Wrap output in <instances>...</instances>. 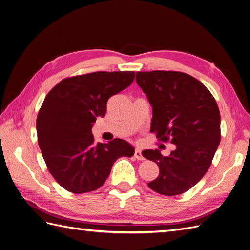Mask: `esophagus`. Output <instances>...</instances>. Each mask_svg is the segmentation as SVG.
Listing matches in <instances>:
<instances>
[{
	"mask_svg": "<svg viewBox=\"0 0 250 250\" xmlns=\"http://www.w3.org/2000/svg\"><path fill=\"white\" fill-rule=\"evenodd\" d=\"M134 157L137 158L138 161H144V160H145V157H144V155L142 154V151L140 149H135V151H134Z\"/></svg>",
	"mask_w": 250,
	"mask_h": 250,
	"instance_id": "34e87169",
	"label": "esophagus"
}]
</instances>
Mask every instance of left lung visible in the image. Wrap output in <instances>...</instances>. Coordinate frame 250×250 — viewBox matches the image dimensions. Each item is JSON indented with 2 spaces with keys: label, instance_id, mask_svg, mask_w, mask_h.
<instances>
[{
  "label": "left lung",
  "instance_id": "8db88e82",
  "mask_svg": "<svg viewBox=\"0 0 250 250\" xmlns=\"http://www.w3.org/2000/svg\"><path fill=\"white\" fill-rule=\"evenodd\" d=\"M135 79L152 105L150 131L176 146L169 156L157 149L143 151L160 168L148 187L165 196L183 194L208 172L220 143L217 102L203 83L183 72H138Z\"/></svg>",
  "mask_w": 250,
  "mask_h": 250
}]
</instances>
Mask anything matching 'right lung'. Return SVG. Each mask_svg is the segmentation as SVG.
Wrapping results in <instances>:
<instances>
[{"mask_svg":"<svg viewBox=\"0 0 250 250\" xmlns=\"http://www.w3.org/2000/svg\"><path fill=\"white\" fill-rule=\"evenodd\" d=\"M134 72H95L67 77L44 98L36 119L37 141L51 175L66 191H96L119 157H131L126 141L95 143L97 117H104L109 98L129 86Z\"/></svg>","mask_w":250,"mask_h":250,"instance_id":"1","label":"right lung"}]
</instances>
